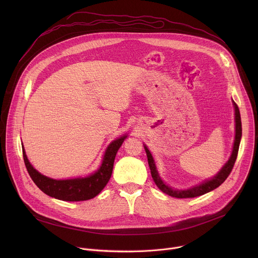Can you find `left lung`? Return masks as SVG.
Returning <instances> with one entry per match:
<instances>
[{
  "label": "left lung",
  "instance_id": "obj_1",
  "mask_svg": "<svg viewBox=\"0 0 258 258\" xmlns=\"http://www.w3.org/2000/svg\"><path fill=\"white\" fill-rule=\"evenodd\" d=\"M233 103H234V108H235L236 135H235V141H234V146H233V151H232L231 157L228 160V162L223 166V168L218 171V173H216V175H214L210 179H207V180L201 182L200 185L194 186V187L186 189V190H177V189H173V188H170L169 186H167L159 176V173L157 171V168H156V165H155V162H154L151 152L149 151L148 148H147V146L144 145L147 158H148V164H149V167L151 170V175L153 177L154 182L156 183V186L159 188V190H161L163 193H165L171 197H174V198H194L197 196L204 195V194L216 189L227 179V177L230 175V173L234 167V164L236 162L238 151H239L240 141H241V137H242V123H241L240 111H239V108H238L237 104L234 101H233Z\"/></svg>",
  "mask_w": 258,
  "mask_h": 258
}]
</instances>
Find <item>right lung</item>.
I'll return each mask as SVG.
<instances>
[{
    "mask_svg": "<svg viewBox=\"0 0 258 258\" xmlns=\"http://www.w3.org/2000/svg\"><path fill=\"white\" fill-rule=\"evenodd\" d=\"M126 137L127 136L124 135L110 143L99 169L86 177L54 179L40 173L28 161L22 145L23 159L31 179L45 194L63 201L90 200L96 197L105 188L111 177L116 153Z\"/></svg>",
    "mask_w": 258,
    "mask_h": 258,
    "instance_id": "right-lung-1",
    "label": "right lung"
}]
</instances>
